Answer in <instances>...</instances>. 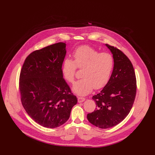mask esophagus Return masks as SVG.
I'll return each mask as SVG.
<instances>
[{"instance_id": "1", "label": "esophagus", "mask_w": 155, "mask_h": 155, "mask_svg": "<svg viewBox=\"0 0 155 155\" xmlns=\"http://www.w3.org/2000/svg\"><path fill=\"white\" fill-rule=\"evenodd\" d=\"M85 98L84 97H78V102L79 103H81V102H83L84 101H85Z\"/></svg>"}]
</instances>
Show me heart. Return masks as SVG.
I'll list each match as a JSON object with an SVG mask.
<instances>
[{
	"label": "heart",
	"mask_w": 155,
	"mask_h": 155,
	"mask_svg": "<svg viewBox=\"0 0 155 155\" xmlns=\"http://www.w3.org/2000/svg\"><path fill=\"white\" fill-rule=\"evenodd\" d=\"M74 60H64L61 73L67 82L73 83L77 69H82V79L73 87L75 94L84 95L92 89H100L110 80L114 67V58L109 53H101L89 46H82L76 48L73 53Z\"/></svg>",
	"instance_id": "1"
}]
</instances>
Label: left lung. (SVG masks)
I'll list each match as a JSON object with an SVG mask.
<instances>
[{"instance_id":"8db88e82","label":"left lung","mask_w":155,"mask_h":155,"mask_svg":"<svg viewBox=\"0 0 155 155\" xmlns=\"http://www.w3.org/2000/svg\"><path fill=\"white\" fill-rule=\"evenodd\" d=\"M106 46L114 58V67L106 85L92 97L97 108L87 114L88 121L101 129L115 126L127 117L134 102L137 88L131 61L118 48Z\"/></svg>"}]
</instances>
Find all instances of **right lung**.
<instances>
[{
    "label": "right lung",
    "instance_id": "add662e5",
    "mask_svg": "<svg viewBox=\"0 0 155 155\" xmlns=\"http://www.w3.org/2000/svg\"><path fill=\"white\" fill-rule=\"evenodd\" d=\"M66 53V44L62 42L36 50L28 56L20 73L22 106L32 119L45 127L66 123L77 103L62 75Z\"/></svg>",
    "mask_w": 155,
    "mask_h": 155
}]
</instances>
